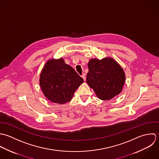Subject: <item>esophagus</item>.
I'll use <instances>...</instances> for the list:
<instances>
[{"label": "esophagus", "mask_w": 159, "mask_h": 159, "mask_svg": "<svg viewBox=\"0 0 159 159\" xmlns=\"http://www.w3.org/2000/svg\"><path fill=\"white\" fill-rule=\"evenodd\" d=\"M82 77L84 79V81H85V80H86V75H85V74L84 73V74L82 75Z\"/></svg>", "instance_id": "1"}]
</instances>
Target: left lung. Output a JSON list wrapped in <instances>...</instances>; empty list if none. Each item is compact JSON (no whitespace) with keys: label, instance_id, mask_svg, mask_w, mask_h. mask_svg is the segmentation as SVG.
<instances>
[{"label":"left lung","instance_id":"obj_1","mask_svg":"<svg viewBox=\"0 0 159 159\" xmlns=\"http://www.w3.org/2000/svg\"><path fill=\"white\" fill-rule=\"evenodd\" d=\"M87 83L101 100H109L123 90L125 74L115 60L106 57L102 60L93 58L88 63Z\"/></svg>","mask_w":159,"mask_h":159}]
</instances>
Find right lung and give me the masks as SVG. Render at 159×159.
I'll list each match as a JSON object with an SVG mask.
<instances>
[{"label":"right lung","instance_id":"obj_1","mask_svg":"<svg viewBox=\"0 0 159 159\" xmlns=\"http://www.w3.org/2000/svg\"><path fill=\"white\" fill-rule=\"evenodd\" d=\"M84 82V79L61 58L48 60L42 69L39 79L44 96L51 102L60 104L70 101Z\"/></svg>","mask_w":159,"mask_h":159}]
</instances>
